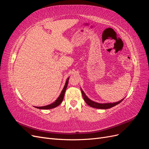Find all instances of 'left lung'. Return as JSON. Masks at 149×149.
<instances>
[{
    "label": "left lung",
    "mask_w": 149,
    "mask_h": 149,
    "mask_svg": "<svg viewBox=\"0 0 149 149\" xmlns=\"http://www.w3.org/2000/svg\"><path fill=\"white\" fill-rule=\"evenodd\" d=\"M81 91L82 95H83L84 100V101L86 102L87 104H88L89 106H91L92 107L97 108V109H109V108H111V107H114V106H115L116 105H118V104H119L120 102H121L122 101L124 100V99H123V100H120V101H119L118 102H113V103H103V104L98 103V102H94V101L90 100V99H89L86 96V95L85 93H84V91H83L81 88Z\"/></svg>",
    "instance_id": "8db88e82"
}]
</instances>
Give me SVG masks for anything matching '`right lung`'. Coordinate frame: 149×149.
I'll use <instances>...</instances> for the list:
<instances>
[{"mask_svg": "<svg viewBox=\"0 0 149 149\" xmlns=\"http://www.w3.org/2000/svg\"><path fill=\"white\" fill-rule=\"evenodd\" d=\"M68 80H69V78L67 79L66 83L65 84V86L63 89L62 91L60 94V95L59 96V97H58L57 100L53 103H52L51 104H49L47 106H41V107H35L36 108H37V109H53V108H55L56 107H57L58 106H59L60 104L62 102L64 98V96H65V93L66 91V89L67 88V86H68Z\"/></svg>", "mask_w": 149, "mask_h": 149, "instance_id": "add662e5", "label": "right lung"}]
</instances>
